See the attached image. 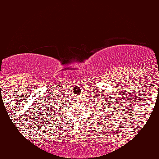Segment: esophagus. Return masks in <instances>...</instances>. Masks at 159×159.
<instances>
[{"label":"esophagus","instance_id":"esophagus-1","mask_svg":"<svg viewBox=\"0 0 159 159\" xmlns=\"http://www.w3.org/2000/svg\"><path fill=\"white\" fill-rule=\"evenodd\" d=\"M78 100H79V101H82V99H81V96H78Z\"/></svg>","mask_w":159,"mask_h":159}]
</instances>
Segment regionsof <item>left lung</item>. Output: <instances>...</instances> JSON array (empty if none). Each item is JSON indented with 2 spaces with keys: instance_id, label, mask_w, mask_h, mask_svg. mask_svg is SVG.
Returning <instances> with one entry per match:
<instances>
[{
  "instance_id": "left-lung-1",
  "label": "left lung",
  "mask_w": 159,
  "mask_h": 159,
  "mask_svg": "<svg viewBox=\"0 0 159 159\" xmlns=\"http://www.w3.org/2000/svg\"><path fill=\"white\" fill-rule=\"evenodd\" d=\"M112 103H113V102H112ZM108 107H109V106H108ZM99 108H101V107H99ZM106 108H107V107H106ZM106 111H107L106 110ZM110 114H111V113H110ZM111 116H112V114H111ZM107 116H109V115L107 114Z\"/></svg>"
}]
</instances>
